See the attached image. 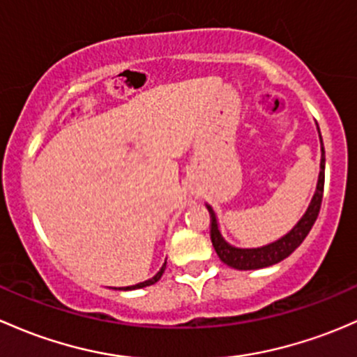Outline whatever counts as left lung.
<instances>
[{"mask_svg":"<svg viewBox=\"0 0 357 357\" xmlns=\"http://www.w3.org/2000/svg\"><path fill=\"white\" fill-rule=\"evenodd\" d=\"M320 145H321V159H320V174H318L317 181V190H314L313 198H311L310 205H307L306 212L303 213L301 219L296 222V226L284 234L282 238H279L277 241L268 243L265 246L258 248H239L231 245L226 241V238L222 236L219 229V222H217V215L213 212L212 205H207L210 217H212V224H210V239H212L213 250H215L217 257L220 258L222 264H226L227 267L236 268V270H257V268H265L270 265H275L279 261H282L284 258H287L292 251L296 250L307 236V232L313 227L314 220H317L318 212L321 207V198H324V185H325V149L324 142H321L320 135Z\"/></svg>","mask_w":357,"mask_h":357,"instance_id":"8db88e82","label":"left lung"}]
</instances>
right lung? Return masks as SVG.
<instances>
[{
    "mask_svg": "<svg viewBox=\"0 0 357 357\" xmlns=\"http://www.w3.org/2000/svg\"><path fill=\"white\" fill-rule=\"evenodd\" d=\"M164 270H166V261H164V265H162V267H160L159 272H157L155 275L152 277V279H149V280H144V282H140V284H135V286H128V287H125V291H133V289H142V287L152 286V284H155L157 280H159L160 277H162Z\"/></svg>",
    "mask_w": 357,
    "mask_h": 357,
    "instance_id": "add662e5",
    "label": "right lung"
}]
</instances>
